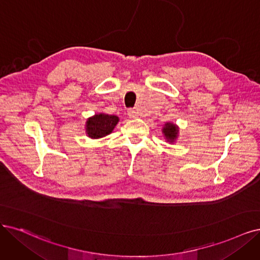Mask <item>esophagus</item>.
Here are the masks:
<instances>
[{
    "label": "esophagus",
    "instance_id": "1",
    "mask_svg": "<svg viewBox=\"0 0 260 260\" xmlns=\"http://www.w3.org/2000/svg\"><path fill=\"white\" fill-rule=\"evenodd\" d=\"M127 113H128L129 118H137L138 117V112H137L136 109H129L127 111Z\"/></svg>",
    "mask_w": 260,
    "mask_h": 260
}]
</instances>
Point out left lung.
Returning a JSON list of instances; mask_svg holds the SVG:
<instances>
[{"label":"left lung","mask_w":260,"mask_h":260,"mask_svg":"<svg viewBox=\"0 0 260 260\" xmlns=\"http://www.w3.org/2000/svg\"><path fill=\"white\" fill-rule=\"evenodd\" d=\"M178 126L174 123H166L162 127V133H164V136L166 137L168 142H174L176 138L178 137Z\"/></svg>","instance_id":"1"}]
</instances>
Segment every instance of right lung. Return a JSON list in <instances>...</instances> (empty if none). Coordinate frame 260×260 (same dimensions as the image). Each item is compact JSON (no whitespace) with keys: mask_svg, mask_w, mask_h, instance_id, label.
Masks as SVG:
<instances>
[{"mask_svg":"<svg viewBox=\"0 0 260 260\" xmlns=\"http://www.w3.org/2000/svg\"><path fill=\"white\" fill-rule=\"evenodd\" d=\"M119 118L117 115L99 113L86 120L85 132L90 138H102L112 133Z\"/></svg>","mask_w":260,"mask_h":260,"instance_id":"right-lung-1","label":"right lung"}]
</instances>
